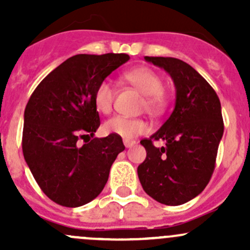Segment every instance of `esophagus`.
<instances>
[{"instance_id": "34e87169", "label": "esophagus", "mask_w": 250, "mask_h": 250, "mask_svg": "<svg viewBox=\"0 0 250 250\" xmlns=\"http://www.w3.org/2000/svg\"><path fill=\"white\" fill-rule=\"evenodd\" d=\"M123 144H125V146L127 148H129V147H133V146L135 145V141L134 140H123Z\"/></svg>"}]
</instances>
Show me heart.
I'll return each mask as SVG.
<instances>
[{
    "label": "heart",
    "mask_w": 250,
    "mask_h": 250,
    "mask_svg": "<svg viewBox=\"0 0 250 250\" xmlns=\"http://www.w3.org/2000/svg\"><path fill=\"white\" fill-rule=\"evenodd\" d=\"M125 81L134 85L144 95L143 107L152 115H158L165 109V82L160 74L150 67H137L125 75ZM115 99V87L109 80H104L97 85L94 92V105L102 113H110L112 111ZM105 132L115 134L123 139H132L144 134L147 125L141 118H130L125 116H115L106 121L104 125Z\"/></svg>",
    "instance_id": "1"
}]
</instances>
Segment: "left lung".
Masks as SVG:
<instances>
[{"instance_id":"8db88e82","label":"left lung","mask_w":250,"mask_h":250,"mask_svg":"<svg viewBox=\"0 0 250 250\" xmlns=\"http://www.w3.org/2000/svg\"><path fill=\"white\" fill-rule=\"evenodd\" d=\"M172 77L175 106L162 127L140 141L146 158L138 167L144 191L166 206H180L200 195L215 168L224 134L221 105L215 90L188 62L176 58L145 57ZM153 140L166 145L156 148Z\"/></svg>"}]
</instances>
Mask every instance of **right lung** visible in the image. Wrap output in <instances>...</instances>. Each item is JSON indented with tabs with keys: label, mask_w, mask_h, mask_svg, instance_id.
Wrapping results in <instances>:
<instances>
[{
	"label": "right lung",
	"mask_w": 250,
	"mask_h": 250,
	"mask_svg": "<svg viewBox=\"0 0 250 250\" xmlns=\"http://www.w3.org/2000/svg\"><path fill=\"white\" fill-rule=\"evenodd\" d=\"M129 60L128 54H77L41 81L24 112L22 153L41 190L64 207L94 200L125 150L122 138H94L100 125L97 85ZM88 138V140L86 138ZM83 139L85 144L78 141Z\"/></svg>",
	"instance_id": "1"
}]
</instances>
